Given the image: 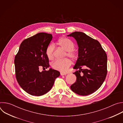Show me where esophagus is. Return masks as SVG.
<instances>
[{
	"instance_id": "34e87169",
	"label": "esophagus",
	"mask_w": 123,
	"mask_h": 123,
	"mask_svg": "<svg viewBox=\"0 0 123 123\" xmlns=\"http://www.w3.org/2000/svg\"><path fill=\"white\" fill-rule=\"evenodd\" d=\"M60 74H61V76H63V75H66L67 74H66V73H60Z\"/></svg>"
}]
</instances>
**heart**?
<instances>
[{
    "instance_id": "b5f03b06",
    "label": "heart",
    "mask_w": 123,
    "mask_h": 123,
    "mask_svg": "<svg viewBox=\"0 0 123 123\" xmlns=\"http://www.w3.org/2000/svg\"><path fill=\"white\" fill-rule=\"evenodd\" d=\"M58 44L67 52L66 56L74 60L77 57V54L74 50V44L72 41L67 38H62L58 40ZM55 45L49 44L46 48V55L48 58L52 60L54 57V51ZM71 65V62L68 59L64 60H56L51 63V67L54 69L62 72H65Z\"/></svg>"
}]
</instances>
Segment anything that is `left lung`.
I'll return each mask as SVG.
<instances>
[{"label": "left lung", "mask_w": 123, "mask_h": 123, "mask_svg": "<svg viewBox=\"0 0 123 123\" xmlns=\"http://www.w3.org/2000/svg\"><path fill=\"white\" fill-rule=\"evenodd\" d=\"M67 37H74L78 47V59L74 69L76 81L71 86L75 93L87 95L96 92L107 74V56L100 43L82 32L75 31ZM84 66L85 69H82ZM83 73L82 74L80 73Z\"/></svg>", "instance_id": "8db88e82"}]
</instances>
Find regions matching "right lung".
I'll return each instance as SVG.
<instances>
[{
	"label": "right lung",
	"instance_id": "obj_1",
	"mask_svg": "<svg viewBox=\"0 0 123 123\" xmlns=\"http://www.w3.org/2000/svg\"><path fill=\"white\" fill-rule=\"evenodd\" d=\"M52 34L40 32L22 41L15 56L16 80L21 88L30 95L39 96L49 92L60 73L50 68L40 72V67H49L46 49Z\"/></svg>",
	"mask_w": 123,
	"mask_h": 123
}]
</instances>
